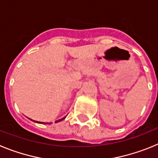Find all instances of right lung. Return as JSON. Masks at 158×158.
Segmentation results:
<instances>
[{"label": "right lung", "mask_w": 158, "mask_h": 158, "mask_svg": "<svg viewBox=\"0 0 158 158\" xmlns=\"http://www.w3.org/2000/svg\"><path fill=\"white\" fill-rule=\"evenodd\" d=\"M65 117H66V116H65V117H63V118H61V119H59V120H57L56 121V122H55V123H58V122H60V121H62V120H63V119H64V118H65ZM31 120H32V119H31ZM35 122L36 123H41V122H38V121H35Z\"/></svg>", "instance_id": "right-lung-1"}]
</instances>
